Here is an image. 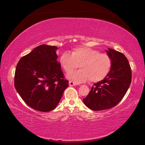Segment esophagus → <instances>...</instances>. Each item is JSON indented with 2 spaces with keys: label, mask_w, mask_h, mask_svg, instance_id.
<instances>
[{
  "label": "esophagus",
  "mask_w": 145,
  "mask_h": 145,
  "mask_svg": "<svg viewBox=\"0 0 145 145\" xmlns=\"http://www.w3.org/2000/svg\"><path fill=\"white\" fill-rule=\"evenodd\" d=\"M77 85V84H76L75 82H73V81H70L69 82V86H76Z\"/></svg>",
  "instance_id": "esophagus-1"
}]
</instances>
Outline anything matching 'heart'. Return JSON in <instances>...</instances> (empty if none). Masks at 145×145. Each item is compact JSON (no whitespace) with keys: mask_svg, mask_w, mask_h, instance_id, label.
Here are the masks:
<instances>
[{"mask_svg":"<svg viewBox=\"0 0 145 145\" xmlns=\"http://www.w3.org/2000/svg\"><path fill=\"white\" fill-rule=\"evenodd\" d=\"M67 78L75 83L89 80L91 82L101 81L106 77L111 68V59L106 54L89 47L80 46L73 49L72 54L64 52L59 59ZM79 65L81 70L72 72Z\"/></svg>","mask_w":145,"mask_h":145,"instance_id":"1","label":"heart"}]
</instances>
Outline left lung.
Returning <instances> with one entry per match:
<instances>
[{"label": "left lung", "mask_w": 145, "mask_h": 145, "mask_svg": "<svg viewBox=\"0 0 145 145\" xmlns=\"http://www.w3.org/2000/svg\"><path fill=\"white\" fill-rule=\"evenodd\" d=\"M111 59V68L104 80L93 86L84 104L93 111H102L114 107L121 101L131 85L132 71L127 57L111 48L106 50Z\"/></svg>", "instance_id": "8db88e82"}]
</instances>
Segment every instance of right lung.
<instances>
[{
	"instance_id": "add662e5",
	"label": "right lung",
	"mask_w": 145,
	"mask_h": 145,
	"mask_svg": "<svg viewBox=\"0 0 145 145\" xmlns=\"http://www.w3.org/2000/svg\"><path fill=\"white\" fill-rule=\"evenodd\" d=\"M56 46L41 45L16 65L14 87L27 105L41 112L54 109L68 86L57 62Z\"/></svg>"
}]
</instances>
